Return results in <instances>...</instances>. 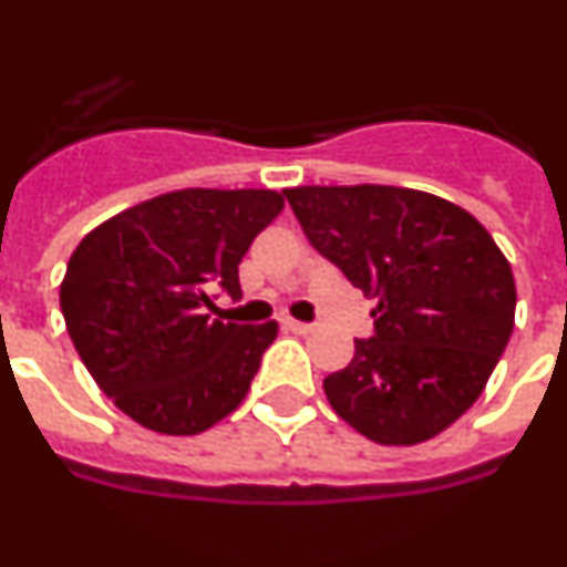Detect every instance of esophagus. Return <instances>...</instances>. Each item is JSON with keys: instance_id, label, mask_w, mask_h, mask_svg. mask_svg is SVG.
<instances>
[{"instance_id": "esophagus-1", "label": "esophagus", "mask_w": 567, "mask_h": 567, "mask_svg": "<svg viewBox=\"0 0 567 567\" xmlns=\"http://www.w3.org/2000/svg\"><path fill=\"white\" fill-rule=\"evenodd\" d=\"M285 331H291V334H311L313 326L311 322H297V320H282Z\"/></svg>"}]
</instances>
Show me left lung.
<instances>
[{"instance_id":"8db88e82","label":"left lung","mask_w":567,"mask_h":567,"mask_svg":"<svg viewBox=\"0 0 567 567\" xmlns=\"http://www.w3.org/2000/svg\"><path fill=\"white\" fill-rule=\"evenodd\" d=\"M299 227L354 288L378 299L374 334L322 389L374 444L430 441L487 386L516 313L513 270L467 210L403 187L285 189Z\"/></svg>"}]
</instances>
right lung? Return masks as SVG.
Returning <instances> with one entry per match:
<instances>
[{"label":"right lung","instance_id":"1","mask_svg":"<svg viewBox=\"0 0 567 567\" xmlns=\"http://www.w3.org/2000/svg\"><path fill=\"white\" fill-rule=\"evenodd\" d=\"M274 189H178L94 227L71 254L60 308L97 386L146 430L198 435L245 401L276 322L236 326L239 261L282 213Z\"/></svg>","mask_w":567,"mask_h":567}]
</instances>
